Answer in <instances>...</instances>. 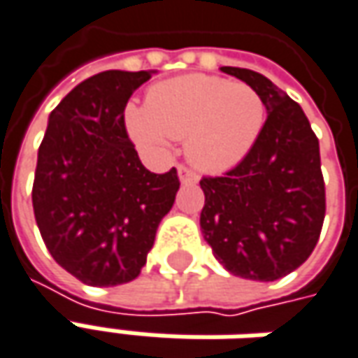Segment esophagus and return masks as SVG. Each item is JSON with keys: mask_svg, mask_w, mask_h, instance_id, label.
<instances>
[{"mask_svg": "<svg viewBox=\"0 0 358 358\" xmlns=\"http://www.w3.org/2000/svg\"><path fill=\"white\" fill-rule=\"evenodd\" d=\"M178 178L182 184H196L198 182V176L186 166H178Z\"/></svg>", "mask_w": 358, "mask_h": 358, "instance_id": "obj_1", "label": "esophagus"}]
</instances>
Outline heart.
Masks as SVG:
<instances>
[{"instance_id": "heart-1", "label": "heart", "mask_w": 358, "mask_h": 358, "mask_svg": "<svg viewBox=\"0 0 358 358\" xmlns=\"http://www.w3.org/2000/svg\"><path fill=\"white\" fill-rule=\"evenodd\" d=\"M264 120L265 105L255 89L212 75L162 80L148 91L146 105L124 108V127L136 146L164 152L172 138H186V156L208 172L240 164Z\"/></svg>"}]
</instances>
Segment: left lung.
I'll use <instances>...</instances> for the list:
<instances>
[{"label":"left lung","instance_id":"8db88e82","mask_svg":"<svg viewBox=\"0 0 358 358\" xmlns=\"http://www.w3.org/2000/svg\"><path fill=\"white\" fill-rule=\"evenodd\" d=\"M264 101L267 120L250 155L224 176L202 178L200 228L231 275L275 281L317 245L325 220L319 141L303 108L262 73L222 67Z\"/></svg>","mask_w":358,"mask_h":358}]
</instances>
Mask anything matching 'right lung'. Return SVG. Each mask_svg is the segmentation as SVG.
I'll use <instances>...</instances> for the list:
<instances>
[{"mask_svg": "<svg viewBox=\"0 0 358 358\" xmlns=\"http://www.w3.org/2000/svg\"><path fill=\"white\" fill-rule=\"evenodd\" d=\"M156 71H103L53 108L37 155L33 212L57 264L93 287L138 278L176 200V168L142 166L124 129L130 94Z\"/></svg>", "mask_w": 358, "mask_h": 358, "instance_id": "obj_1", "label": "right lung"}]
</instances>
